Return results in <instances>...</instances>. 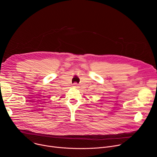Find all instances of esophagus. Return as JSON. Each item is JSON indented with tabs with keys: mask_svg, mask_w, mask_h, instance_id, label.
Masks as SVG:
<instances>
[{
	"mask_svg": "<svg viewBox=\"0 0 157 157\" xmlns=\"http://www.w3.org/2000/svg\"><path fill=\"white\" fill-rule=\"evenodd\" d=\"M73 84H74L75 86H76V85H77V83H76V82H75V83H74Z\"/></svg>",
	"mask_w": 157,
	"mask_h": 157,
	"instance_id": "1",
	"label": "esophagus"
}]
</instances>
